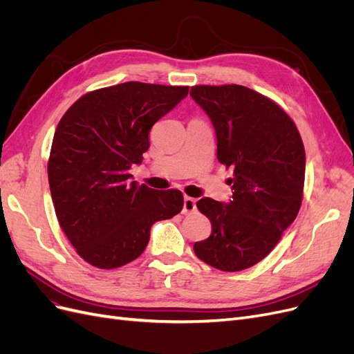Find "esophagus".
<instances>
[{
    "instance_id": "34e87169",
    "label": "esophagus",
    "mask_w": 354,
    "mask_h": 354,
    "mask_svg": "<svg viewBox=\"0 0 354 354\" xmlns=\"http://www.w3.org/2000/svg\"><path fill=\"white\" fill-rule=\"evenodd\" d=\"M196 209V201L190 196H185L183 202V214H190Z\"/></svg>"
}]
</instances>
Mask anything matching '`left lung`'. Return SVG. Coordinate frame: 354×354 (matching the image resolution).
<instances>
[{
	"mask_svg": "<svg viewBox=\"0 0 354 354\" xmlns=\"http://www.w3.org/2000/svg\"><path fill=\"white\" fill-rule=\"evenodd\" d=\"M190 95L216 128L218 160L233 168L229 203L196 202L211 234L194 251L214 269H250L270 254L301 207V136L279 104L243 85H194Z\"/></svg>",
	"mask_w": 354,
	"mask_h": 354,
	"instance_id": "1",
	"label": "left lung"
}]
</instances>
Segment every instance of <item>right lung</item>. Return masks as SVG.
Segmentation results:
<instances>
[{
    "label": "right lung",
    "instance_id": "add662e5",
    "mask_svg": "<svg viewBox=\"0 0 354 354\" xmlns=\"http://www.w3.org/2000/svg\"><path fill=\"white\" fill-rule=\"evenodd\" d=\"M189 87L130 81L90 91L57 124L48 183L57 221L84 261L116 269L140 257L152 224L183 208L177 189L131 181L153 124L187 95Z\"/></svg>",
    "mask_w": 354,
    "mask_h": 354
}]
</instances>
